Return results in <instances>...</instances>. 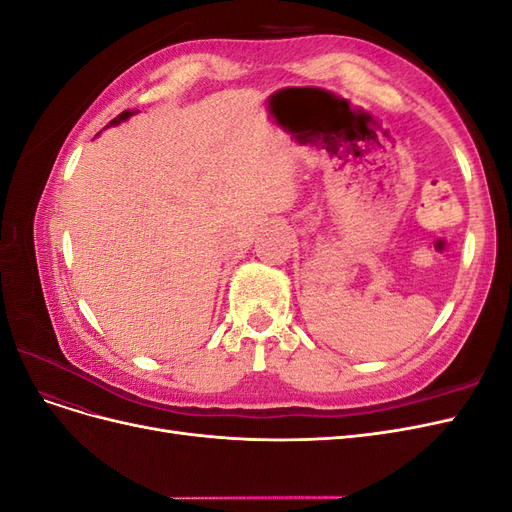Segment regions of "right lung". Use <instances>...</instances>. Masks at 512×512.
Here are the masks:
<instances>
[{
	"instance_id": "right-lung-1",
	"label": "right lung",
	"mask_w": 512,
	"mask_h": 512,
	"mask_svg": "<svg viewBox=\"0 0 512 512\" xmlns=\"http://www.w3.org/2000/svg\"><path fill=\"white\" fill-rule=\"evenodd\" d=\"M134 113H138V111H123L117 119H113L111 123H108V126H119V123H123L126 119H130ZM108 126H106V128H108Z\"/></svg>"
}]
</instances>
